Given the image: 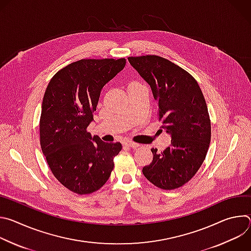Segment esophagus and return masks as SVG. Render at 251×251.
<instances>
[{"instance_id":"1","label":"esophagus","mask_w":251,"mask_h":251,"mask_svg":"<svg viewBox=\"0 0 251 251\" xmlns=\"http://www.w3.org/2000/svg\"><path fill=\"white\" fill-rule=\"evenodd\" d=\"M123 145L125 147H128V148H137V147H139V144H137V143H134V142H131V141L124 142Z\"/></svg>"}]
</instances>
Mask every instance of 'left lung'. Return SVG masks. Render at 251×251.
Returning a JSON list of instances; mask_svg holds the SVG:
<instances>
[{"instance_id": "1", "label": "left lung", "mask_w": 251, "mask_h": 251, "mask_svg": "<svg viewBox=\"0 0 251 251\" xmlns=\"http://www.w3.org/2000/svg\"><path fill=\"white\" fill-rule=\"evenodd\" d=\"M151 87L162 128L171 135L163 152L152 148L153 161L143 175L162 190L184 186L205 159L210 143V120L197 80L182 67L158 55L128 57Z\"/></svg>"}]
</instances>
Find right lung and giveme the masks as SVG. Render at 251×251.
Returning <instances> with one entry per match:
<instances>
[{"label": "right lung", "mask_w": 251, "mask_h": 251, "mask_svg": "<svg viewBox=\"0 0 251 251\" xmlns=\"http://www.w3.org/2000/svg\"><path fill=\"white\" fill-rule=\"evenodd\" d=\"M126 64L125 58L80 59L53 75L44 95L41 147L57 181L69 191L88 195L108 180L119 142L105 143L87 132L103 86Z\"/></svg>", "instance_id": "add662e5"}]
</instances>
